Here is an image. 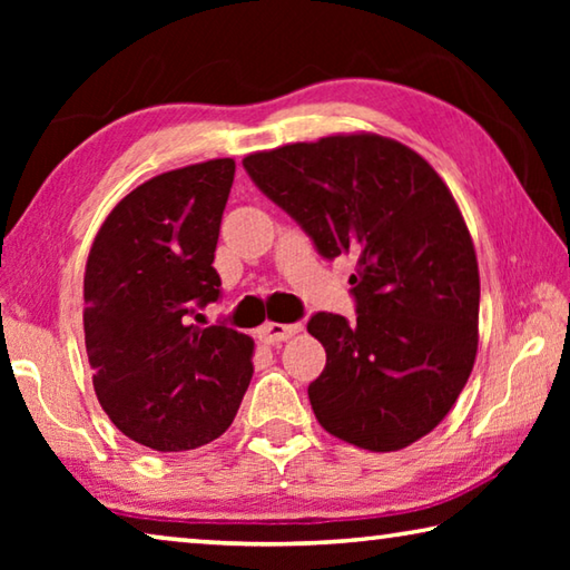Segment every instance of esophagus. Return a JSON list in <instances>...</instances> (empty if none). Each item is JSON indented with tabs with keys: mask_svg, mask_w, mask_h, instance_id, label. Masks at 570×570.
Returning a JSON list of instances; mask_svg holds the SVG:
<instances>
[{
	"mask_svg": "<svg viewBox=\"0 0 570 570\" xmlns=\"http://www.w3.org/2000/svg\"><path fill=\"white\" fill-rule=\"evenodd\" d=\"M302 332V324H276V322H266L262 330H258V340L266 344H278L284 340H292L294 334Z\"/></svg>",
	"mask_w": 570,
	"mask_h": 570,
	"instance_id": "1",
	"label": "esophagus"
}]
</instances>
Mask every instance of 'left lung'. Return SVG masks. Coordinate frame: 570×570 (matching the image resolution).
<instances>
[{
	"mask_svg": "<svg viewBox=\"0 0 570 570\" xmlns=\"http://www.w3.org/2000/svg\"><path fill=\"white\" fill-rule=\"evenodd\" d=\"M244 168L324 258L356 256V322L320 312L306 326L326 352L308 384L316 420L370 452L417 442L445 420L478 354V256L445 180L377 132L258 150Z\"/></svg>",
	"mask_w": 570,
	"mask_h": 570,
	"instance_id": "left-lung-1",
	"label": "left lung"
}]
</instances>
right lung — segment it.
Listing matches in <instances>:
<instances>
[{
    "label": "right lung",
    "mask_w": 570,
    "mask_h": 570,
    "mask_svg": "<svg viewBox=\"0 0 570 570\" xmlns=\"http://www.w3.org/2000/svg\"><path fill=\"white\" fill-rule=\"evenodd\" d=\"M234 173V158H214L146 180L102 220L85 266L95 394L150 450L224 435L254 374L248 334L198 324L220 296L214 258Z\"/></svg>",
    "instance_id": "1"
}]
</instances>
